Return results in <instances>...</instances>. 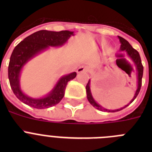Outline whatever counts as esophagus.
Here are the masks:
<instances>
[{
	"label": "esophagus",
	"instance_id": "obj_1",
	"mask_svg": "<svg viewBox=\"0 0 152 152\" xmlns=\"http://www.w3.org/2000/svg\"><path fill=\"white\" fill-rule=\"evenodd\" d=\"M82 72H86V68L83 66L79 67L77 69V73H82Z\"/></svg>",
	"mask_w": 152,
	"mask_h": 152
}]
</instances>
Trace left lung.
Here are the masks:
<instances>
[{
	"label": "left lung",
	"mask_w": 152,
	"mask_h": 152,
	"mask_svg": "<svg viewBox=\"0 0 152 152\" xmlns=\"http://www.w3.org/2000/svg\"><path fill=\"white\" fill-rule=\"evenodd\" d=\"M119 38V42L121 43V45H120V51H124V52H126V54L128 56V57L132 61H133L134 65H135V72H136L137 75V89L135 91V94H134V96L132 97L131 100H130L129 103L127 104V105L124 106L123 107H121L119 109H116V110H108V109H106L104 107H102L101 105H100L96 100L94 99L92 96V94H91V80H89L88 83L87 84V86H86V91H87V98H88V101L91 103L93 107L96 108V110L100 111H103V112H116V111H119L123 110V109L126 108V107H128L130 103H132L133 100H135L136 96L139 94V91H140L141 89V86H142V75H143V66H142V61H141V58L140 56H139V53L137 52L135 49H134L132 45L129 43L128 41H126L125 39L122 38L120 36H118Z\"/></svg>",
	"instance_id": "obj_1"
}]
</instances>
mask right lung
Returning a JSON list of instances; mask_svg holds the SVG:
<instances>
[{
	"label": "right lung",
	"mask_w": 152,
	"mask_h": 152,
	"mask_svg": "<svg viewBox=\"0 0 152 152\" xmlns=\"http://www.w3.org/2000/svg\"><path fill=\"white\" fill-rule=\"evenodd\" d=\"M74 35L73 31L69 30L60 32L39 30L27 36L14 48L9 62L8 78L13 94L21 102L33 108L45 109L53 107L61 101L68 82L76 77V72L61 76L53 88L40 97L29 96L22 91L20 75L23 68L29 61L48 50L49 47L63 46Z\"/></svg>",
	"instance_id": "obj_1"
}]
</instances>
